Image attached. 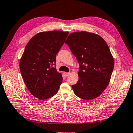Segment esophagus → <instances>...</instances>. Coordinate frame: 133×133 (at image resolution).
Segmentation results:
<instances>
[{"label": "esophagus", "instance_id": "34e87169", "mask_svg": "<svg viewBox=\"0 0 133 133\" xmlns=\"http://www.w3.org/2000/svg\"><path fill=\"white\" fill-rule=\"evenodd\" d=\"M69 74H70V73H68V72H64V75H65V77L68 76V75H69Z\"/></svg>", "mask_w": 133, "mask_h": 133}]
</instances>
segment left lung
Returning a JSON list of instances; mask_svg holds the SVG:
<instances>
[{
	"instance_id": "8db88e82",
	"label": "left lung",
	"mask_w": 133,
	"mask_h": 133,
	"mask_svg": "<svg viewBox=\"0 0 133 133\" xmlns=\"http://www.w3.org/2000/svg\"><path fill=\"white\" fill-rule=\"evenodd\" d=\"M79 65V80L71 85L79 97H97L108 85L114 61L108 45L99 36L87 32L70 34L65 41Z\"/></svg>"
}]
</instances>
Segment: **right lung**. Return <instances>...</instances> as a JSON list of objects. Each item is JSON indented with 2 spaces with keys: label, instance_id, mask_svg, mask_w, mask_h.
<instances>
[{
  "label": "right lung",
  "instance_id": "obj_1",
  "mask_svg": "<svg viewBox=\"0 0 133 133\" xmlns=\"http://www.w3.org/2000/svg\"><path fill=\"white\" fill-rule=\"evenodd\" d=\"M68 34L59 31L40 32L26 46L20 71L28 89L39 99L52 97L62 83V74L56 69V56Z\"/></svg>",
  "mask_w": 133,
  "mask_h": 133
}]
</instances>
